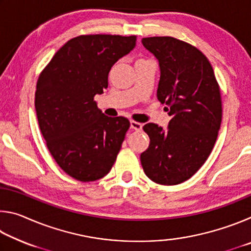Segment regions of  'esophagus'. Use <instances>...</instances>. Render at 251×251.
<instances>
[{
  "instance_id": "obj_1",
  "label": "esophagus",
  "mask_w": 251,
  "mask_h": 251,
  "mask_svg": "<svg viewBox=\"0 0 251 251\" xmlns=\"http://www.w3.org/2000/svg\"><path fill=\"white\" fill-rule=\"evenodd\" d=\"M130 128L135 129V130H141L143 128V125L141 123L135 122V121H130Z\"/></svg>"
}]
</instances>
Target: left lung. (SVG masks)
<instances>
[{
	"label": "left lung",
	"mask_w": 251,
	"mask_h": 251,
	"mask_svg": "<svg viewBox=\"0 0 251 251\" xmlns=\"http://www.w3.org/2000/svg\"><path fill=\"white\" fill-rule=\"evenodd\" d=\"M142 43L158 59L157 99L172 120L167 130L154 123L144 125L151 142L141 163L156 184L177 185L189 179L214 148L223 116L219 85L195 46L172 36L145 37Z\"/></svg>",
	"instance_id": "left-lung-1"
}]
</instances>
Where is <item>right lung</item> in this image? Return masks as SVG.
<instances>
[{
  "instance_id": "obj_1",
  "label": "right lung",
  "mask_w": 251,
  "mask_h": 251,
  "mask_svg": "<svg viewBox=\"0 0 251 251\" xmlns=\"http://www.w3.org/2000/svg\"><path fill=\"white\" fill-rule=\"evenodd\" d=\"M135 45V35L74 37L39 76L35 110L41 133L58 166L74 179H100L115 163L130 123L104 115L94 96L107 88L112 66Z\"/></svg>"
}]
</instances>
